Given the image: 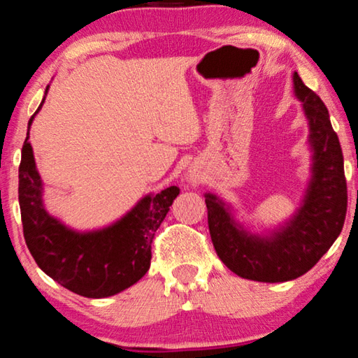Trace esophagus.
<instances>
[{
	"label": "esophagus",
	"mask_w": 358,
	"mask_h": 358,
	"mask_svg": "<svg viewBox=\"0 0 358 358\" xmlns=\"http://www.w3.org/2000/svg\"><path fill=\"white\" fill-rule=\"evenodd\" d=\"M187 180H189V182H190V184H192V185H195V184H197V179H195V178H192V176H189V178H187Z\"/></svg>",
	"instance_id": "obj_1"
}]
</instances>
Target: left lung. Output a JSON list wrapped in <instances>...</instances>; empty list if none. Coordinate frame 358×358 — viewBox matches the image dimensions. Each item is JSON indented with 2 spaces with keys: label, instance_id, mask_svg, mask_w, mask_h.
Wrapping results in <instances>:
<instances>
[{
  "label": "left lung",
  "instance_id": "left-lung-1",
  "mask_svg": "<svg viewBox=\"0 0 358 358\" xmlns=\"http://www.w3.org/2000/svg\"><path fill=\"white\" fill-rule=\"evenodd\" d=\"M293 91L310 127L308 143L313 153L311 178L296 212L277 228L257 234L236 222L231 205L205 194L215 251L229 271L248 280L277 283L298 278L324 256L344 227V156L329 112L296 71Z\"/></svg>",
  "mask_w": 358,
  "mask_h": 358
}]
</instances>
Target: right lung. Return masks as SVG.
<instances>
[{
    "mask_svg": "<svg viewBox=\"0 0 358 358\" xmlns=\"http://www.w3.org/2000/svg\"><path fill=\"white\" fill-rule=\"evenodd\" d=\"M48 86L45 90L47 96ZM45 96L31 117L19 166V207L24 239L37 266L62 287L86 298H107L124 292L148 272L156 229L179 195L176 185L148 194L109 227L76 231L43 207L29 129Z\"/></svg>",
    "mask_w": 358,
    "mask_h": 358,
    "instance_id": "right-lung-1",
    "label": "right lung"
}]
</instances>
